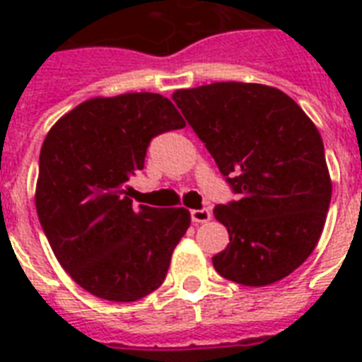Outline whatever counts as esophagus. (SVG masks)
<instances>
[{"instance_id": "esophagus-1", "label": "esophagus", "mask_w": 362, "mask_h": 362, "mask_svg": "<svg viewBox=\"0 0 362 362\" xmlns=\"http://www.w3.org/2000/svg\"><path fill=\"white\" fill-rule=\"evenodd\" d=\"M212 218V212L209 209H199V210H192V220L195 223H206V221Z\"/></svg>"}]
</instances>
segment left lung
Here are the masks:
<instances>
[{
    "label": "left lung",
    "mask_w": 362,
    "mask_h": 362,
    "mask_svg": "<svg viewBox=\"0 0 362 362\" xmlns=\"http://www.w3.org/2000/svg\"><path fill=\"white\" fill-rule=\"evenodd\" d=\"M173 99L237 193L214 209L229 233L212 257L216 272L252 287L291 274L314 252L331 204L320 131L289 95L263 84L214 82Z\"/></svg>",
    "instance_id": "obj_1"
}]
</instances>
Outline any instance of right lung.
Wrapping results in <instances>:
<instances>
[{"label":"right lung","mask_w":362,"mask_h":362,"mask_svg":"<svg viewBox=\"0 0 362 362\" xmlns=\"http://www.w3.org/2000/svg\"><path fill=\"white\" fill-rule=\"evenodd\" d=\"M184 125L169 99L141 92L84 101L48 131L37 216L59 264L95 297L133 303L163 284L192 218L186 209H133L127 182L153 136Z\"/></svg>","instance_id":"add662e5"}]
</instances>
